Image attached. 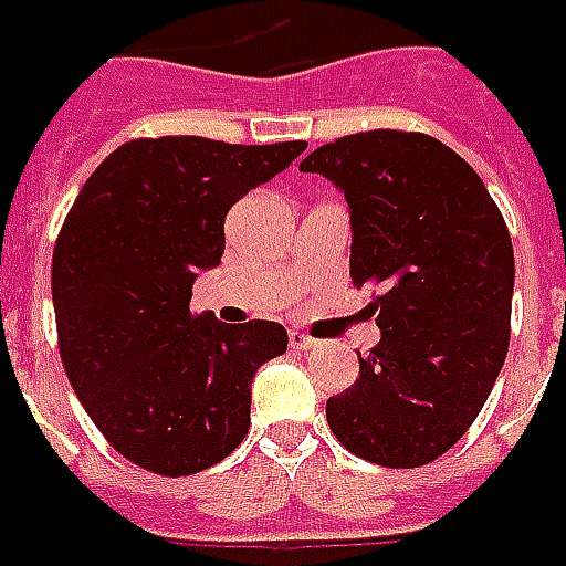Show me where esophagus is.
<instances>
[{"instance_id":"34e87169","label":"esophagus","mask_w":566,"mask_h":566,"mask_svg":"<svg viewBox=\"0 0 566 566\" xmlns=\"http://www.w3.org/2000/svg\"><path fill=\"white\" fill-rule=\"evenodd\" d=\"M287 342H291V347H294V350H308V347L317 345L315 338H308L305 333H291V336H287Z\"/></svg>"}]
</instances>
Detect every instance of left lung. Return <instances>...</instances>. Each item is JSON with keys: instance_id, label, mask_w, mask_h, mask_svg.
<instances>
[{"instance_id": "1", "label": "left lung", "mask_w": 566, "mask_h": 566, "mask_svg": "<svg viewBox=\"0 0 566 566\" xmlns=\"http://www.w3.org/2000/svg\"><path fill=\"white\" fill-rule=\"evenodd\" d=\"M345 195L350 282L375 287L378 347L326 422L359 459L420 468L453 447L510 345L513 242L474 167L429 134L338 137L300 165Z\"/></svg>"}]
</instances>
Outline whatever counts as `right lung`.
Masks as SVG:
<instances>
[{
    "instance_id": "obj_1",
    "label": "right lung",
    "mask_w": 566,
    "mask_h": 566,
    "mask_svg": "<svg viewBox=\"0 0 566 566\" xmlns=\"http://www.w3.org/2000/svg\"><path fill=\"white\" fill-rule=\"evenodd\" d=\"M303 149L132 140L81 188L53 249L60 354L92 422L128 462L198 474L249 432L251 380L287 350V333L191 315V284L221 263L228 209Z\"/></svg>"
}]
</instances>
